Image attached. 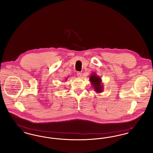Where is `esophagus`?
Masks as SVG:
<instances>
[{"instance_id":"1","label":"esophagus","mask_w":153,"mask_h":153,"mask_svg":"<svg viewBox=\"0 0 153 153\" xmlns=\"http://www.w3.org/2000/svg\"><path fill=\"white\" fill-rule=\"evenodd\" d=\"M82 72H77V76L78 77H81V76H82Z\"/></svg>"}]
</instances>
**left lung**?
Listing matches in <instances>:
<instances>
[{
    "label": "left lung",
    "mask_w": 153,
    "mask_h": 153,
    "mask_svg": "<svg viewBox=\"0 0 153 153\" xmlns=\"http://www.w3.org/2000/svg\"><path fill=\"white\" fill-rule=\"evenodd\" d=\"M89 81L92 85V87L96 93H101L103 91L104 87L102 84V79L97 76L96 73H92L89 77Z\"/></svg>",
    "instance_id": "1"
}]
</instances>
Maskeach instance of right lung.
<instances>
[{
	"label": "right lung",
	"mask_w": 153,
	"mask_h": 153,
	"mask_svg": "<svg viewBox=\"0 0 153 153\" xmlns=\"http://www.w3.org/2000/svg\"><path fill=\"white\" fill-rule=\"evenodd\" d=\"M66 80H67V78H66Z\"/></svg>",
	"instance_id": "add662e5"
}]
</instances>
